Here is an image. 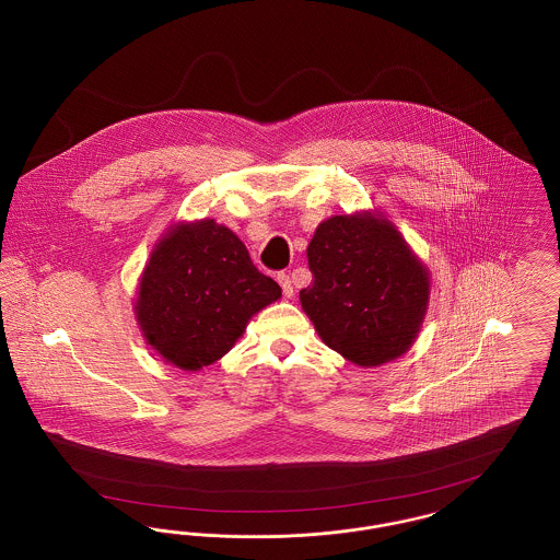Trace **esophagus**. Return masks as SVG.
Masks as SVG:
<instances>
[{"label": "esophagus", "mask_w": 560, "mask_h": 560, "mask_svg": "<svg viewBox=\"0 0 560 560\" xmlns=\"http://www.w3.org/2000/svg\"><path fill=\"white\" fill-rule=\"evenodd\" d=\"M277 281H279V285H281V290H283V295H285V298H292L293 285L292 279H290V275H285V272H279V275H277Z\"/></svg>", "instance_id": "esophagus-1"}]
</instances>
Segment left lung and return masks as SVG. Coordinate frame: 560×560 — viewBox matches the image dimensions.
I'll return each instance as SVG.
<instances>
[{
  "label": "left lung",
  "instance_id": "obj_1",
  "mask_svg": "<svg viewBox=\"0 0 560 560\" xmlns=\"http://www.w3.org/2000/svg\"><path fill=\"white\" fill-rule=\"evenodd\" d=\"M306 256L313 283L300 302L327 347L375 368L416 342L430 275L390 220L372 212L327 218Z\"/></svg>",
  "mask_w": 560,
  "mask_h": 560
}]
</instances>
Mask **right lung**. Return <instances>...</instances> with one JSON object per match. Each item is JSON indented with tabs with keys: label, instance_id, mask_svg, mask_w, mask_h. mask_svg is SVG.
<instances>
[{
	"label": "right lung",
	"instance_id": "right-lung-1",
	"mask_svg": "<svg viewBox=\"0 0 560 560\" xmlns=\"http://www.w3.org/2000/svg\"><path fill=\"white\" fill-rule=\"evenodd\" d=\"M281 298L240 237L212 218L178 224L155 245L133 313L161 357L197 372L222 359L247 320Z\"/></svg>",
	"mask_w": 560,
	"mask_h": 560
}]
</instances>
